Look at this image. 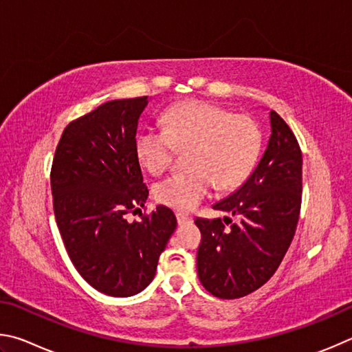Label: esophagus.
<instances>
[{
  "label": "esophagus",
  "instance_id": "34e87169",
  "mask_svg": "<svg viewBox=\"0 0 352 352\" xmlns=\"http://www.w3.org/2000/svg\"><path fill=\"white\" fill-rule=\"evenodd\" d=\"M176 219L179 224H192L193 223V218L188 217V214H184V213H176Z\"/></svg>",
  "mask_w": 352,
  "mask_h": 352
}]
</instances>
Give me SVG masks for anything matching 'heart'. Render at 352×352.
<instances>
[{
	"instance_id": "obj_1",
	"label": "heart",
	"mask_w": 352,
	"mask_h": 352,
	"mask_svg": "<svg viewBox=\"0 0 352 352\" xmlns=\"http://www.w3.org/2000/svg\"><path fill=\"white\" fill-rule=\"evenodd\" d=\"M164 131L144 129L135 139V154L148 171L159 175L171 165L176 151H188V175L160 181L154 195L160 204L190 212L217 184L229 192L241 187L261 153L263 134L245 114H233L218 104L193 100L164 114Z\"/></svg>"
}]
</instances>
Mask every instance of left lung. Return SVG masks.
<instances>
[{
    "mask_svg": "<svg viewBox=\"0 0 352 352\" xmlns=\"http://www.w3.org/2000/svg\"><path fill=\"white\" fill-rule=\"evenodd\" d=\"M269 144L260 164L214 210L238 218L226 230L223 219L198 218L201 230L198 276L218 298H241L260 289L285 258L297 229L301 207V150L281 117L270 111Z\"/></svg>",
    "mask_w": 352,
    "mask_h": 352,
    "instance_id": "8db88e82",
    "label": "left lung"
}]
</instances>
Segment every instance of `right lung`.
<instances>
[{"label":"right lung","instance_id":"right-lung-1","mask_svg":"<svg viewBox=\"0 0 352 352\" xmlns=\"http://www.w3.org/2000/svg\"><path fill=\"white\" fill-rule=\"evenodd\" d=\"M148 97L100 104L65 128L51 168L54 214L74 267L111 297H131L150 285L176 229L170 208L140 221L148 188L135 154V133Z\"/></svg>","mask_w":352,"mask_h":352}]
</instances>
